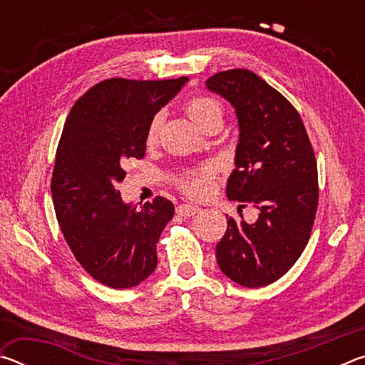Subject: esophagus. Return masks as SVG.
Here are the masks:
<instances>
[{"mask_svg": "<svg viewBox=\"0 0 365 365\" xmlns=\"http://www.w3.org/2000/svg\"><path fill=\"white\" fill-rule=\"evenodd\" d=\"M200 211H201V209L197 207V206H195V205H180V206H177V212L180 214V215H183V217H191V215H195V214H197Z\"/></svg>", "mask_w": 365, "mask_h": 365, "instance_id": "34e87169", "label": "esophagus"}]
</instances>
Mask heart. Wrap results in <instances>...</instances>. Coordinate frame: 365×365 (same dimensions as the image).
<instances>
[{
    "instance_id": "1",
    "label": "heart",
    "mask_w": 365,
    "mask_h": 365,
    "mask_svg": "<svg viewBox=\"0 0 365 365\" xmlns=\"http://www.w3.org/2000/svg\"><path fill=\"white\" fill-rule=\"evenodd\" d=\"M191 122L200 128L201 132H206L209 127L222 125L224 123V106L222 103L211 96H195L185 106ZM160 128H163V115L156 114L151 119L146 132V143L153 146L158 143ZM212 182V169L202 168L197 170H190L178 178V187L187 195L191 196H205L211 188Z\"/></svg>"
}]
</instances>
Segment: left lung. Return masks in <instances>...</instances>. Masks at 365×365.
Here are the masks:
<instances>
[{
	"instance_id": "1",
	"label": "left lung",
	"mask_w": 365,
	"mask_h": 365,
	"mask_svg": "<svg viewBox=\"0 0 365 365\" xmlns=\"http://www.w3.org/2000/svg\"><path fill=\"white\" fill-rule=\"evenodd\" d=\"M206 86L232 104L238 119L228 200L259 209L255 224L227 219L217 264L238 285L265 287L293 267L311 237L319 202L316 156L298 110L255 72H219Z\"/></svg>"
}]
</instances>
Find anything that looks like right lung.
I'll list each match as a JSON object with an SVG mask.
<instances>
[{"label": "right lung", "instance_id": "1", "mask_svg": "<svg viewBox=\"0 0 365 365\" xmlns=\"http://www.w3.org/2000/svg\"><path fill=\"white\" fill-rule=\"evenodd\" d=\"M187 82L103 80L66 119L51 178L54 211L80 265L109 288L137 287L158 265L156 245L174 205L158 196L137 209L117 187L127 159L145 156L151 119Z\"/></svg>", "mask_w": 365, "mask_h": 365}]
</instances>
